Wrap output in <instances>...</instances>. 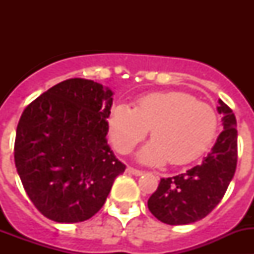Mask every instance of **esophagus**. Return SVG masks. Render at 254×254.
Returning <instances> with one entry per match:
<instances>
[{
  "mask_svg": "<svg viewBox=\"0 0 254 254\" xmlns=\"http://www.w3.org/2000/svg\"><path fill=\"white\" fill-rule=\"evenodd\" d=\"M126 172L128 173V174H131V176H136V177H140V176H142V174H143L142 170L134 169V168H132V167H127Z\"/></svg>",
  "mask_w": 254,
  "mask_h": 254,
  "instance_id": "34e87169",
  "label": "esophagus"
}]
</instances>
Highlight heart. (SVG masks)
Segmentation results:
<instances>
[{"label": "heart", "instance_id": "obj_1", "mask_svg": "<svg viewBox=\"0 0 254 254\" xmlns=\"http://www.w3.org/2000/svg\"><path fill=\"white\" fill-rule=\"evenodd\" d=\"M151 128L152 141L138 154L145 164L169 161L181 165L198 158L211 145L217 131L216 112L181 91L152 93L136 107L118 104L109 116V133L114 147L131 151Z\"/></svg>", "mask_w": 254, "mask_h": 254}]
</instances>
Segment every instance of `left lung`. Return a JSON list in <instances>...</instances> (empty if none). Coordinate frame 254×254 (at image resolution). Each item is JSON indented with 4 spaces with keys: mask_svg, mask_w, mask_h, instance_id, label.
<instances>
[{
    "mask_svg": "<svg viewBox=\"0 0 254 254\" xmlns=\"http://www.w3.org/2000/svg\"><path fill=\"white\" fill-rule=\"evenodd\" d=\"M223 132L202 163L183 174L161 178L147 201L150 212L161 223L186 225L207 216L225 194L234 177L238 159L237 120L233 111L219 100Z\"/></svg>",
    "mask_w": 254,
    "mask_h": 254,
    "instance_id": "obj_1",
    "label": "left lung"
}]
</instances>
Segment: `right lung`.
<instances>
[{"instance_id": "obj_1", "label": "right lung", "mask_w": 254, "mask_h": 254, "mask_svg": "<svg viewBox=\"0 0 254 254\" xmlns=\"http://www.w3.org/2000/svg\"><path fill=\"white\" fill-rule=\"evenodd\" d=\"M113 91L85 78L55 85L24 109L15 165L31 202L57 223H80L104 205L126 165L107 142Z\"/></svg>"}]
</instances>
